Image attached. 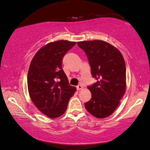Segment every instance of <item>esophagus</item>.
<instances>
[{
    "mask_svg": "<svg viewBox=\"0 0 150 150\" xmlns=\"http://www.w3.org/2000/svg\"><path fill=\"white\" fill-rule=\"evenodd\" d=\"M76 88H77V90H78V91H80V90H82L83 88V86L81 84H79L76 86Z\"/></svg>",
    "mask_w": 150,
    "mask_h": 150,
    "instance_id": "34e87169",
    "label": "esophagus"
}]
</instances>
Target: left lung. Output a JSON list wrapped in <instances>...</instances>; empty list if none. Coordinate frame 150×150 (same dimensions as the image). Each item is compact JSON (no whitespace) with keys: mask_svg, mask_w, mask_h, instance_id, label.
Listing matches in <instances>:
<instances>
[{"mask_svg":"<svg viewBox=\"0 0 150 150\" xmlns=\"http://www.w3.org/2000/svg\"><path fill=\"white\" fill-rule=\"evenodd\" d=\"M77 44L86 54L91 74L97 81L88 86L92 98L84 106L93 116L105 118L117 109L125 92V60L117 48L105 41H85Z\"/></svg>","mask_w":150,"mask_h":150,"instance_id":"8db88e82","label":"left lung"}]
</instances>
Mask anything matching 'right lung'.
I'll return each instance as SVG.
<instances>
[{
	"mask_svg": "<svg viewBox=\"0 0 150 150\" xmlns=\"http://www.w3.org/2000/svg\"><path fill=\"white\" fill-rule=\"evenodd\" d=\"M76 43L64 40L48 43L36 53L30 64L27 74L29 96L37 108L50 118L65 112L76 91L62 66L64 56Z\"/></svg>",
	"mask_w": 150,
	"mask_h": 150,
	"instance_id": "right-lung-1",
	"label": "right lung"
}]
</instances>
